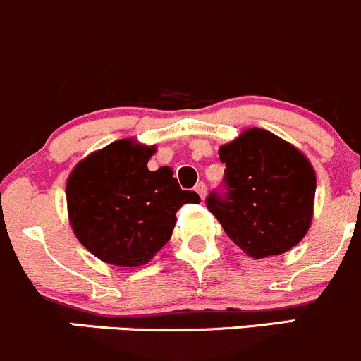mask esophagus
I'll list each match as a JSON object with an SVG mask.
<instances>
[{
	"instance_id": "obj_1",
	"label": "esophagus",
	"mask_w": 361,
	"mask_h": 361,
	"mask_svg": "<svg viewBox=\"0 0 361 361\" xmlns=\"http://www.w3.org/2000/svg\"><path fill=\"white\" fill-rule=\"evenodd\" d=\"M195 191L198 192L200 198H202V200L205 198V195H207V184H205V182H198V184L195 185Z\"/></svg>"
}]
</instances>
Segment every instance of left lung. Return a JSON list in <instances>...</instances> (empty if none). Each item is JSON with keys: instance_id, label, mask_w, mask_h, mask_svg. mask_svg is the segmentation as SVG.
<instances>
[{"instance_id": "left-lung-1", "label": "left lung", "mask_w": 361, "mask_h": 361, "mask_svg": "<svg viewBox=\"0 0 361 361\" xmlns=\"http://www.w3.org/2000/svg\"><path fill=\"white\" fill-rule=\"evenodd\" d=\"M224 191L207 196V209L228 237L252 258L290 251L312 221L316 173L295 145L259 128L219 149Z\"/></svg>"}]
</instances>
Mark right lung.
I'll return each mask as SVG.
<instances>
[{
    "label": "right lung",
    "mask_w": 361,
    "mask_h": 361,
    "mask_svg": "<svg viewBox=\"0 0 361 361\" xmlns=\"http://www.w3.org/2000/svg\"><path fill=\"white\" fill-rule=\"evenodd\" d=\"M154 151L131 138L112 142L82 159L68 177L73 233L102 262L149 263L172 237L177 210L200 202L195 191H182L172 169H147Z\"/></svg>",
    "instance_id": "right-lung-1"
}]
</instances>
